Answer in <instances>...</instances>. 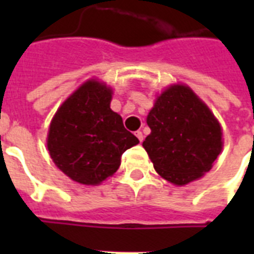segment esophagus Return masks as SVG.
Returning a JSON list of instances; mask_svg holds the SVG:
<instances>
[{
	"label": "esophagus",
	"mask_w": 254,
	"mask_h": 254,
	"mask_svg": "<svg viewBox=\"0 0 254 254\" xmlns=\"http://www.w3.org/2000/svg\"><path fill=\"white\" fill-rule=\"evenodd\" d=\"M135 135H137V138L139 139V142H142L143 141V134H142V131H135Z\"/></svg>",
	"instance_id": "34e87169"
}]
</instances>
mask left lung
I'll return each mask as SVG.
<instances>
[{
  "label": "left lung",
  "mask_w": 254,
  "mask_h": 254,
  "mask_svg": "<svg viewBox=\"0 0 254 254\" xmlns=\"http://www.w3.org/2000/svg\"><path fill=\"white\" fill-rule=\"evenodd\" d=\"M143 141L155 171L183 186L211 170L220 154L221 127L208 107L186 85H171L147 116Z\"/></svg>",
  "instance_id": "8db88e82"
}]
</instances>
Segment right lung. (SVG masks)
Wrapping results in <instances>:
<instances>
[{"mask_svg": "<svg viewBox=\"0 0 254 254\" xmlns=\"http://www.w3.org/2000/svg\"><path fill=\"white\" fill-rule=\"evenodd\" d=\"M111 100V88L89 80L54 116L47 147L54 163L72 181L99 185L117 171L124 151L139 142L112 111Z\"/></svg>", "mask_w": 254, "mask_h": 254, "instance_id": "1", "label": "right lung"}]
</instances>
